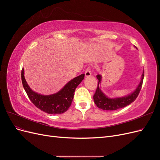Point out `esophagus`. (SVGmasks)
<instances>
[{"label":"esophagus","mask_w":160,"mask_h":160,"mask_svg":"<svg viewBox=\"0 0 160 160\" xmlns=\"http://www.w3.org/2000/svg\"><path fill=\"white\" fill-rule=\"evenodd\" d=\"M85 75L86 77H90L91 76V67H88V69H86L85 72Z\"/></svg>","instance_id":"1"}]
</instances>
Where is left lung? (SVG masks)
Returning <instances> with one entry per match:
<instances>
[{"instance_id": "obj_1", "label": "left lung", "mask_w": 160, "mask_h": 160, "mask_svg": "<svg viewBox=\"0 0 160 160\" xmlns=\"http://www.w3.org/2000/svg\"><path fill=\"white\" fill-rule=\"evenodd\" d=\"M97 78L98 79V87H97L96 91L95 92V94L93 95V99L95 105L100 109H102L103 110H109V111H114L117 110L121 108H123L126 107L127 105L132 103V102L136 99L138 96L139 93L140 91H141L143 81V77H144V71L142 75V80L140 81V83L139 84L137 89L135 91L130 94L127 97H124L122 98H116V99H110L106 97L103 92L101 91L99 89V85L101 83V76L98 75L96 76Z\"/></svg>"}]
</instances>
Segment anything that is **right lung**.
Listing matches in <instances>:
<instances>
[{
    "label": "right lung",
    "mask_w": 160,
    "mask_h": 160,
    "mask_svg": "<svg viewBox=\"0 0 160 160\" xmlns=\"http://www.w3.org/2000/svg\"><path fill=\"white\" fill-rule=\"evenodd\" d=\"M84 77L85 74L75 77L55 94L42 95L31 89L24 77V69L21 71L22 83L28 98L37 108L49 114H61L67 111L73 99L75 89Z\"/></svg>",
    "instance_id": "right-lung-1"
}]
</instances>
